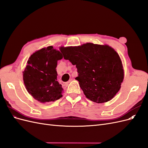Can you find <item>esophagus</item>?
<instances>
[{
	"instance_id": "esophagus-1",
	"label": "esophagus",
	"mask_w": 148,
	"mask_h": 148,
	"mask_svg": "<svg viewBox=\"0 0 148 148\" xmlns=\"http://www.w3.org/2000/svg\"><path fill=\"white\" fill-rule=\"evenodd\" d=\"M71 81H72V79H69V81L68 82H66V83H63V84L64 85V86H67V85L69 84V83L70 82H71Z\"/></svg>"
}]
</instances>
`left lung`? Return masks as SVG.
<instances>
[{
  "mask_svg": "<svg viewBox=\"0 0 148 148\" xmlns=\"http://www.w3.org/2000/svg\"><path fill=\"white\" fill-rule=\"evenodd\" d=\"M60 49L64 59L76 65L78 76L75 79L88 99L106 102L120 90L124 72L122 61L113 48L86 43Z\"/></svg>",
  "mask_w": 148,
  "mask_h": 148,
  "instance_id": "obj_1",
  "label": "left lung"
}]
</instances>
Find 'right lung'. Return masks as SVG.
I'll return each mask as SVG.
<instances>
[{"mask_svg": "<svg viewBox=\"0 0 148 148\" xmlns=\"http://www.w3.org/2000/svg\"><path fill=\"white\" fill-rule=\"evenodd\" d=\"M63 58L52 46L42 48L30 56L23 73L28 92L41 103L53 102L62 96L63 88L57 81L58 60Z\"/></svg>", "mask_w": 148, "mask_h": 148, "instance_id": "1", "label": "right lung"}]
</instances>
